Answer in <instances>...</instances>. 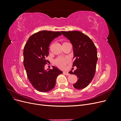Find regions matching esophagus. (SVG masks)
<instances>
[{
  "mask_svg": "<svg viewBox=\"0 0 121 121\" xmlns=\"http://www.w3.org/2000/svg\"><path fill=\"white\" fill-rule=\"evenodd\" d=\"M63 73H64V74H65V75H67V76L69 75V73L68 72H64Z\"/></svg>",
  "mask_w": 121,
  "mask_h": 121,
  "instance_id": "34e87169",
  "label": "esophagus"
}]
</instances>
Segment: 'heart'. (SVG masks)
Here are the masks:
<instances>
[{
	"label": "heart",
	"mask_w": 121,
	"mask_h": 121,
	"mask_svg": "<svg viewBox=\"0 0 121 121\" xmlns=\"http://www.w3.org/2000/svg\"><path fill=\"white\" fill-rule=\"evenodd\" d=\"M69 61V59L67 57H59L55 61V63L58 67L60 68L64 67Z\"/></svg>",
	"instance_id": "obj_1"
}]
</instances>
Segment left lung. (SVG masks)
Returning a JSON list of instances; mask_svg holds the SVG:
<instances>
[{
    "label": "left lung",
    "instance_id": "8db88e82",
    "mask_svg": "<svg viewBox=\"0 0 121 121\" xmlns=\"http://www.w3.org/2000/svg\"><path fill=\"white\" fill-rule=\"evenodd\" d=\"M61 33L72 44L74 59V72L69 73L77 76L78 80L73 84L76 89L85 88L92 81L96 71L97 61V49L88 36L79 31H61Z\"/></svg>",
    "mask_w": 121,
    "mask_h": 121
}]
</instances>
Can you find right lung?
Masks as SVG:
<instances>
[{
    "label": "right lung",
    "instance_id": "obj_1",
    "mask_svg": "<svg viewBox=\"0 0 121 121\" xmlns=\"http://www.w3.org/2000/svg\"><path fill=\"white\" fill-rule=\"evenodd\" d=\"M60 32L41 31L29 38L24 48V65L28 78L32 86L39 92L52 89L58 75L63 73L57 68L45 70L48 60L49 46L52 40L61 35Z\"/></svg>",
    "mask_w": 121,
    "mask_h": 121
}]
</instances>
